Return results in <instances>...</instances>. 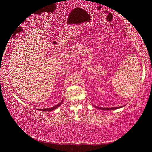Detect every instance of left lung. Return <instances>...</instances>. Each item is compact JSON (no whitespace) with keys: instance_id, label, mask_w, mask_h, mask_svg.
I'll return each mask as SVG.
<instances>
[{"instance_id":"8db88e82","label":"left lung","mask_w":152,"mask_h":152,"mask_svg":"<svg viewBox=\"0 0 152 152\" xmlns=\"http://www.w3.org/2000/svg\"><path fill=\"white\" fill-rule=\"evenodd\" d=\"M94 107H96V108L98 109H100L102 110H115V109H119L121 108V107H124V106H119V107H98V106H96L94 105H93Z\"/></svg>"}]
</instances>
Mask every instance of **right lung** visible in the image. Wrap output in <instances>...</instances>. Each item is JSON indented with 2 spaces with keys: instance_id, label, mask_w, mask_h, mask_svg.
Here are the masks:
<instances>
[{
  "instance_id": "add662e5",
  "label": "right lung",
  "mask_w": 152,
  "mask_h": 152,
  "mask_svg": "<svg viewBox=\"0 0 152 152\" xmlns=\"http://www.w3.org/2000/svg\"><path fill=\"white\" fill-rule=\"evenodd\" d=\"M63 102V100L61 101V102H60L59 104H58L56 106H54L52 107H48V108H45V109H38V110H40V111H44V112H48V111H52V110H56L57 107H58L60 105H61Z\"/></svg>"
}]
</instances>
